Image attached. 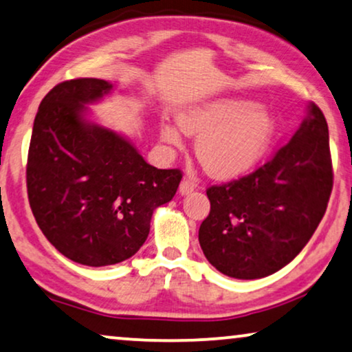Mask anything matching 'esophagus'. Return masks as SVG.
<instances>
[{"instance_id":"1","label":"esophagus","mask_w":352,"mask_h":352,"mask_svg":"<svg viewBox=\"0 0 352 352\" xmlns=\"http://www.w3.org/2000/svg\"><path fill=\"white\" fill-rule=\"evenodd\" d=\"M195 190H196V183L190 180V178H183L180 183V188H178V191H180L182 196L190 195V192H192Z\"/></svg>"}]
</instances>
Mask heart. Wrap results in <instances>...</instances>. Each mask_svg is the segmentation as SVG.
<instances>
[{"label":"heart","instance_id":"b5f03b06","mask_svg":"<svg viewBox=\"0 0 352 352\" xmlns=\"http://www.w3.org/2000/svg\"><path fill=\"white\" fill-rule=\"evenodd\" d=\"M178 127L197 138L196 156L207 174L232 178L263 156L274 135V118L260 103L220 98L180 113ZM161 138L182 148V133L169 122L161 124Z\"/></svg>","mask_w":352,"mask_h":352}]
</instances>
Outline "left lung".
Returning a JSON list of instances; mask_svg holds the SVG:
<instances>
[{"instance_id": "obj_1", "label": "left lung", "mask_w": 352, "mask_h": 352, "mask_svg": "<svg viewBox=\"0 0 352 352\" xmlns=\"http://www.w3.org/2000/svg\"><path fill=\"white\" fill-rule=\"evenodd\" d=\"M289 143L249 175L207 188L199 228L206 258L236 279H260L290 263L327 210L333 169L329 126L316 103Z\"/></svg>"}]
</instances>
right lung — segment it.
<instances>
[{"label": "right lung", "mask_w": 352, "mask_h": 352, "mask_svg": "<svg viewBox=\"0 0 352 352\" xmlns=\"http://www.w3.org/2000/svg\"><path fill=\"white\" fill-rule=\"evenodd\" d=\"M110 82L78 78L43 98L33 122L27 191L46 239L76 263L116 265L150 232L153 210L175 196L180 169H156L120 133L84 120Z\"/></svg>", "instance_id": "obj_1"}]
</instances>
